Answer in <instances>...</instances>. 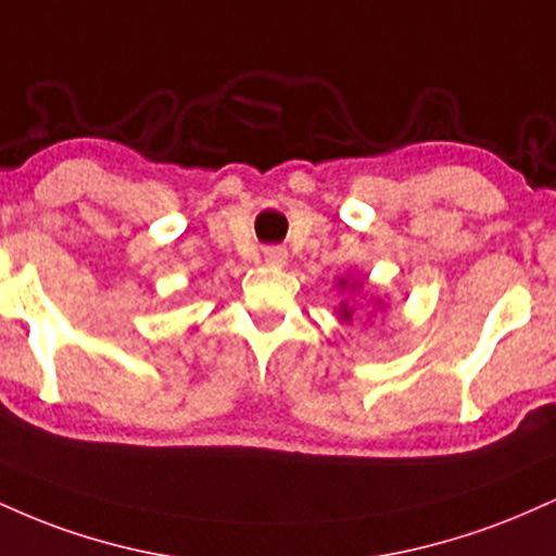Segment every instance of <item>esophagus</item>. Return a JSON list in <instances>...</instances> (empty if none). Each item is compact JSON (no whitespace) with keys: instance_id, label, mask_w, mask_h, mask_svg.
Segmentation results:
<instances>
[{"instance_id":"esophagus-1","label":"esophagus","mask_w":556,"mask_h":556,"mask_svg":"<svg viewBox=\"0 0 556 556\" xmlns=\"http://www.w3.org/2000/svg\"><path fill=\"white\" fill-rule=\"evenodd\" d=\"M264 261L269 266H285L287 264V251H285V248H266Z\"/></svg>"}]
</instances>
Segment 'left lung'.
<instances>
[{"label": "left lung", "mask_w": 556, "mask_h": 556, "mask_svg": "<svg viewBox=\"0 0 556 556\" xmlns=\"http://www.w3.org/2000/svg\"><path fill=\"white\" fill-rule=\"evenodd\" d=\"M361 287H363L361 279H353V277H340V279H337V290L350 292V295H353V292H358ZM376 308H384L381 298H376ZM334 314L340 316L342 324H353L355 321V305L350 303V300H340V305H337V308H334Z\"/></svg>", "instance_id": "1"}]
</instances>
